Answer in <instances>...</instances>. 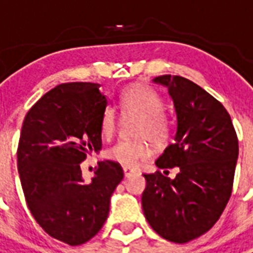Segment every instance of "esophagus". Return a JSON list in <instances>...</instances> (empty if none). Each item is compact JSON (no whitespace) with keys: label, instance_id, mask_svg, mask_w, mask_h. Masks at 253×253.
<instances>
[{"label":"esophagus","instance_id":"1","mask_svg":"<svg viewBox=\"0 0 253 253\" xmlns=\"http://www.w3.org/2000/svg\"><path fill=\"white\" fill-rule=\"evenodd\" d=\"M123 173H125V177H130L131 174H134L135 169L130 168V167H125L123 168Z\"/></svg>","mask_w":253,"mask_h":253}]
</instances>
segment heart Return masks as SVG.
Wrapping results in <instances>:
<instances>
[{
  "label": "heart",
  "mask_w": 253,
  "mask_h": 253,
  "mask_svg": "<svg viewBox=\"0 0 253 253\" xmlns=\"http://www.w3.org/2000/svg\"><path fill=\"white\" fill-rule=\"evenodd\" d=\"M121 109L125 115H136L134 132L139 138L123 139L107 150V156L123 166L134 167L151 156V148L146 136L152 142H162L169 132V121L164 109V101L158 91L146 84H131L121 91ZM101 132L110 138L117 128V113L106 106L101 115Z\"/></svg>",
  "instance_id": "b5f03b06"
}]
</instances>
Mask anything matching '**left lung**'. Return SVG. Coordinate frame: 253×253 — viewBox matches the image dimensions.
I'll use <instances>...</instances> for the list:
<instances>
[{
  "instance_id": "8db88e82",
  "label": "left lung",
  "mask_w": 253,
  "mask_h": 253,
  "mask_svg": "<svg viewBox=\"0 0 253 253\" xmlns=\"http://www.w3.org/2000/svg\"><path fill=\"white\" fill-rule=\"evenodd\" d=\"M154 83L168 89L177 117L174 142L156 167L180 172L174 178L159 170L144 174L143 212L162 238L186 243L215 224L231 197L238 136L223 105L193 81L164 75Z\"/></svg>"
}]
</instances>
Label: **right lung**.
<instances>
[{"label":"right lung","mask_w":253,"mask_h":253,"mask_svg":"<svg viewBox=\"0 0 253 253\" xmlns=\"http://www.w3.org/2000/svg\"><path fill=\"white\" fill-rule=\"evenodd\" d=\"M107 98L99 84L69 83L45 93L26 114L17 151L18 173L30 211L49 236L80 246L102 228L110 197L123 178L105 160L90 182L80 163L102 148L101 115Z\"/></svg>","instance_id":"1"}]
</instances>
